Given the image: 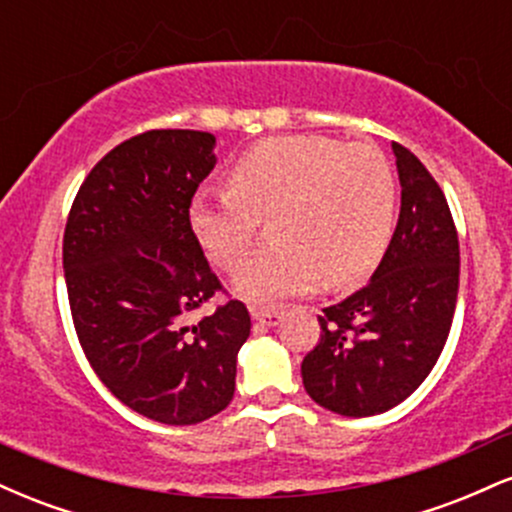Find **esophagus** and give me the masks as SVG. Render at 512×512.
<instances>
[{"instance_id": "obj_1", "label": "esophagus", "mask_w": 512, "mask_h": 512, "mask_svg": "<svg viewBox=\"0 0 512 512\" xmlns=\"http://www.w3.org/2000/svg\"><path fill=\"white\" fill-rule=\"evenodd\" d=\"M250 315H252V320L262 322V325H269V327L279 325V322H281V313H279V310H269V308H252V310H250Z\"/></svg>"}]
</instances>
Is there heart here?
I'll use <instances>...</instances> for the list:
<instances>
[{
	"instance_id": "1",
	"label": "heart",
	"mask_w": 512,
	"mask_h": 512,
	"mask_svg": "<svg viewBox=\"0 0 512 512\" xmlns=\"http://www.w3.org/2000/svg\"><path fill=\"white\" fill-rule=\"evenodd\" d=\"M397 221V182L370 144L293 134L255 144L228 168V190L199 192L190 223L211 262L238 272L262 233L274 245L233 281L238 296L272 305L322 279L349 286L378 267Z\"/></svg>"
}]
</instances>
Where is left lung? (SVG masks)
<instances>
[{
    "mask_svg": "<svg viewBox=\"0 0 512 512\" xmlns=\"http://www.w3.org/2000/svg\"><path fill=\"white\" fill-rule=\"evenodd\" d=\"M402 209L363 289L317 315L320 339L301 363L305 392L342 416L397 407L426 380L448 342L460 243L448 199L424 163L392 142Z\"/></svg>",
    "mask_w": 512,
    "mask_h": 512,
    "instance_id": "8db88e82",
    "label": "left lung"
}]
</instances>
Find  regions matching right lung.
<instances>
[{
	"label": "right lung",
	"mask_w": 512,
	"mask_h": 512,
	"mask_svg": "<svg viewBox=\"0 0 512 512\" xmlns=\"http://www.w3.org/2000/svg\"><path fill=\"white\" fill-rule=\"evenodd\" d=\"M214 144L195 129H149L117 144L81 182L64 228L69 308L88 363L122 404L168 426L231 404L250 337L240 301L190 325L223 291L190 223Z\"/></svg>",
	"instance_id": "right-lung-1"
}]
</instances>
